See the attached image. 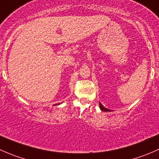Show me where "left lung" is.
<instances>
[{
    "instance_id": "obj_1",
    "label": "left lung",
    "mask_w": 159,
    "mask_h": 159,
    "mask_svg": "<svg viewBox=\"0 0 159 159\" xmlns=\"http://www.w3.org/2000/svg\"><path fill=\"white\" fill-rule=\"evenodd\" d=\"M99 105H100V108H101V110H102V111H111V110L108 109V108H105V107H104L103 105H102L101 103H99Z\"/></svg>"
}]
</instances>
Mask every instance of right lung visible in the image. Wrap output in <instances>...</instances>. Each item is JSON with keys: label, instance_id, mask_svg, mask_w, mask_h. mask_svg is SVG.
I'll return each instance as SVG.
<instances>
[{"label": "right lung", "instance_id": "right-lung-1", "mask_svg": "<svg viewBox=\"0 0 159 159\" xmlns=\"http://www.w3.org/2000/svg\"><path fill=\"white\" fill-rule=\"evenodd\" d=\"M57 105H58V104H57Z\"/></svg>", "mask_w": 159, "mask_h": 159}]
</instances>
